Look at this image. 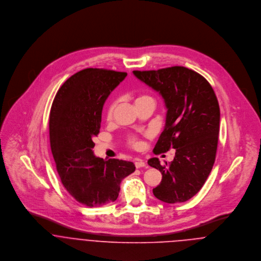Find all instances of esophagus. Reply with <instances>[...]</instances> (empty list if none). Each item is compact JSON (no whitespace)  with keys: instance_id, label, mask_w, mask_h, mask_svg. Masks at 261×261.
I'll use <instances>...</instances> for the list:
<instances>
[{"instance_id":"obj_1","label":"esophagus","mask_w":261,"mask_h":261,"mask_svg":"<svg viewBox=\"0 0 261 261\" xmlns=\"http://www.w3.org/2000/svg\"><path fill=\"white\" fill-rule=\"evenodd\" d=\"M135 166H136L137 169H140V168L146 167V163H145L143 160L138 159V160H136V162H135Z\"/></svg>"}]
</instances>
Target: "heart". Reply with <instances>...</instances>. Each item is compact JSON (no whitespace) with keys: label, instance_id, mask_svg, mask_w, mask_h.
I'll list each match as a JSON object with an SVG mask.
<instances>
[{"label":"heart","instance_id":"1","mask_svg":"<svg viewBox=\"0 0 261 261\" xmlns=\"http://www.w3.org/2000/svg\"><path fill=\"white\" fill-rule=\"evenodd\" d=\"M149 97H148V96H140V97H138V98L136 99V103H139V102H141V101H143V100H146V99H149ZM114 109H115V103L110 105V107H109V109H108V112H107L108 119H111V118H112V114H113V112H114ZM128 143H129V145H130L132 147H134V148H138V147L140 146V142H139L136 138H130L129 141H128Z\"/></svg>","mask_w":261,"mask_h":261}]
</instances>
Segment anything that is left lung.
Instances as JSON below:
<instances>
[{"instance_id":"obj_1","label":"left lung","mask_w":261,"mask_h":261,"mask_svg":"<svg viewBox=\"0 0 261 261\" xmlns=\"http://www.w3.org/2000/svg\"><path fill=\"white\" fill-rule=\"evenodd\" d=\"M133 73L162 95L168 110L153 152L176 149L168 167L158 158L148 161L163 175L152 193L165 203L186 202L203 187L215 162L220 124L215 92L202 75L183 66Z\"/></svg>"}]
</instances>
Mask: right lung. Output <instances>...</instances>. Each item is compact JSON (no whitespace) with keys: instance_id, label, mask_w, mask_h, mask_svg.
<instances>
[{"instance_id":"right-lung-1","label":"right lung","mask_w":261,"mask_h":261,"mask_svg":"<svg viewBox=\"0 0 261 261\" xmlns=\"http://www.w3.org/2000/svg\"><path fill=\"white\" fill-rule=\"evenodd\" d=\"M127 73L86 68L69 77L53 100L49 135L51 151L64 188L87 207L115 201L123 178L135 172L134 163L105 161L94 155L103 105Z\"/></svg>"}]
</instances>
